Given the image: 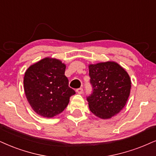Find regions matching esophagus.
<instances>
[{"mask_svg": "<svg viewBox=\"0 0 156 156\" xmlns=\"http://www.w3.org/2000/svg\"><path fill=\"white\" fill-rule=\"evenodd\" d=\"M76 92L78 94H80H80H82V93H83V88L80 87V88H79V89H76Z\"/></svg>", "mask_w": 156, "mask_h": 156, "instance_id": "1", "label": "esophagus"}]
</instances>
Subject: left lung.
Masks as SVG:
<instances>
[{"label":"left lung","mask_w":156,"mask_h":156,"mask_svg":"<svg viewBox=\"0 0 156 156\" xmlns=\"http://www.w3.org/2000/svg\"><path fill=\"white\" fill-rule=\"evenodd\" d=\"M93 93L87 98L90 110L102 119H108L124 108L131 90L128 73L114 61L89 65Z\"/></svg>","instance_id":"obj_1"}]
</instances>
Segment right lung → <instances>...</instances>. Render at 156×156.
Returning <instances> with one entry per match:
<instances>
[{
  "mask_svg": "<svg viewBox=\"0 0 156 156\" xmlns=\"http://www.w3.org/2000/svg\"><path fill=\"white\" fill-rule=\"evenodd\" d=\"M66 64L46 57L27 69L24 76L26 98L35 113L45 118L61 113L75 91L69 87L65 76Z\"/></svg>",
  "mask_w": 156,
  "mask_h": 156,
  "instance_id": "right-lung-1",
  "label": "right lung"
}]
</instances>
